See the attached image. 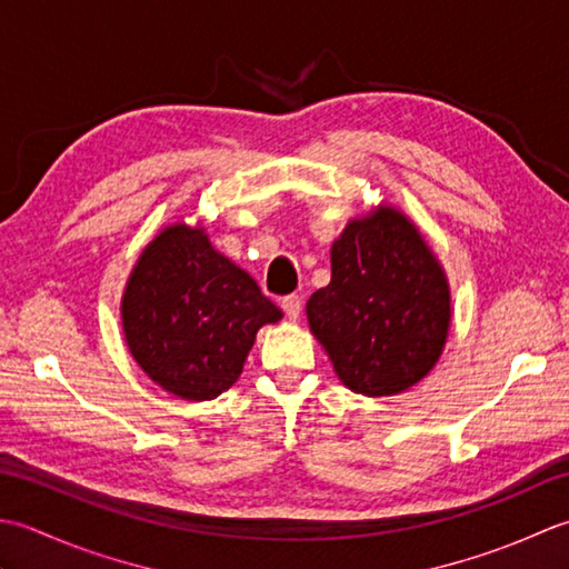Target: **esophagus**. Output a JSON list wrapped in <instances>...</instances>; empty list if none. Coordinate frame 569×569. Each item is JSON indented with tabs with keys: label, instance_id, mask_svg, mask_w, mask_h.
I'll return each mask as SVG.
<instances>
[{
	"label": "esophagus",
	"instance_id": "esophagus-1",
	"mask_svg": "<svg viewBox=\"0 0 569 569\" xmlns=\"http://www.w3.org/2000/svg\"><path fill=\"white\" fill-rule=\"evenodd\" d=\"M282 311H284V317H287L289 321H297L299 315H301V297H299V295L284 297V299H282Z\"/></svg>",
	"mask_w": 569,
	"mask_h": 569
}]
</instances>
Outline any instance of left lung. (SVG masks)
Listing matches in <instances>:
<instances>
[{
  "label": "left lung",
  "mask_w": 569,
  "mask_h": 569,
  "mask_svg": "<svg viewBox=\"0 0 569 569\" xmlns=\"http://www.w3.org/2000/svg\"><path fill=\"white\" fill-rule=\"evenodd\" d=\"M307 317L346 388L392 396L445 349L447 277L410 220L380 206L333 242L331 282L309 297Z\"/></svg>",
  "instance_id": "8db88e82"
}]
</instances>
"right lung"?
<instances>
[{
    "label": "right lung",
    "instance_id": "add662e5",
    "mask_svg": "<svg viewBox=\"0 0 569 569\" xmlns=\"http://www.w3.org/2000/svg\"><path fill=\"white\" fill-rule=\"evenodd\" d=\"M280 319L248 272L183 223L149 242L122 299L134 361L183 400H213L233 386L254 333Z\"/></svg>",
    "mask_w": 569,
    "mask_h": 569
}]
</instances>
